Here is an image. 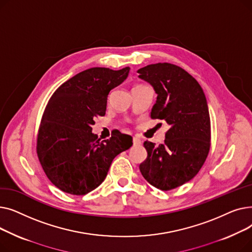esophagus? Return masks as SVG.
I'll return each instance as SVG.
<instances>
[{
    "label": "esophagus",
    "instance_id": "esophagus-1",
    "mask_svg": "<svg viewBox=\"0 0 252 252\" xmlns=\"http://www.w3.org/2000/svg\"><path fill=\"white\" fill-rule=\"evenodd\" d=\"M133 143H134V145H140L141 144V140L139 138H137V137H134L133 138Z\"/></svg>",
    "mask_w": 252,
    "mask_h": 252
}]
</instances>
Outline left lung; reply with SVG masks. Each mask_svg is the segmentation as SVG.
<instances>
[{
  "label": "left lung",
  "instance_id": "8db88e82",
  "mask_svg": "<svg viewBox=\"0 0 252 252\" xmlns=\"http://www.w3.org/2000/svg\"><path fill=\"white\" fill-rule=\"evenodd\" d=\"M138 72L157 94L151 118L169 126L164 144L144 142L148 155L140 170L152 186L168 191L192 180L206 160L211 139L206 98L196 79L175 64H150Z\"/></svg>",
  "mask_w": 252,
  "mask_h": 252
}]
</instances>
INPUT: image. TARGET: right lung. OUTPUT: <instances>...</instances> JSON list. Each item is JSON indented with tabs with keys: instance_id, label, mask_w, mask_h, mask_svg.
<instances>
[{
	"instance_id": "obj_1",
	"label": "right lung",
	"mask_w": 252,
	"mask_h": 252,
	"mask_svg": "<svg viewBox=\"0 0 252 252\" xmlns=\"http://www.w3.org/2000/svg\"><path fill=\"white\" fill-rule=\"evenodd\" d=\"M129 67H93L62 84L50 98L39 125L36 153L46 176L65 193L86 195L105 180L112 160L133 145L116 131L100 141L92 133L104 116L109 92L127 77Z\"/></svg>"
}]
</instances>
